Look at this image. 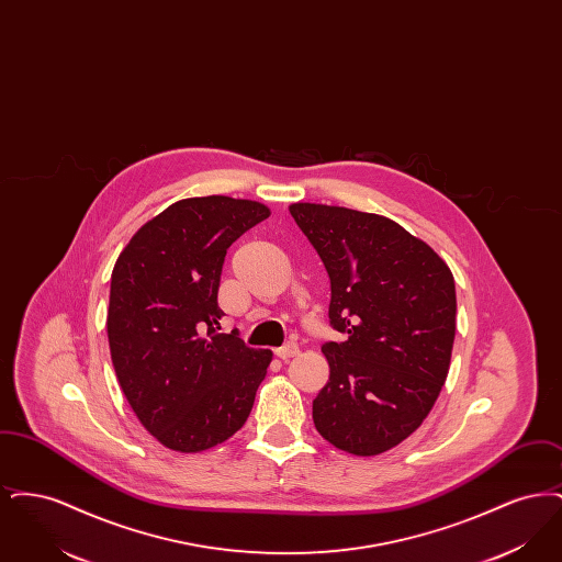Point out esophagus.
Segmentation results:
<instances>
[{"mask_svg":"<svg viewBox=\"0 0 562 562\" xmlns=\"http://www.w3.org/2000/svg\"><path fill=\"white\" fill-rule=\"evenodd\" d=\"M296 353H299L296 344H286V346L276 349V356H278L280 360H291V358H294Z\"/></svg>","mask_w":562,"mask_h":562,"instance_id":"34e87169","label":"esophagus"}]
</instances>
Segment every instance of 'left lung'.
<instances>
[{"mask_svg": "<svg viewBox=\"0 0 562 562\" xmlns=\"http://www.w3.org/2000/svg\"><path fill=\"white\" fill-rule=\"evenodd\" d=\"M291 214L330 280L328 383L312 406L333 447L385 453L424 424L451 364L453 273L387 216L296 202Z\"/></svg>", "mask_w": 562, "mask_h": 562, "instance_id": "obj_1", "label": "left lung"}]
</instances>
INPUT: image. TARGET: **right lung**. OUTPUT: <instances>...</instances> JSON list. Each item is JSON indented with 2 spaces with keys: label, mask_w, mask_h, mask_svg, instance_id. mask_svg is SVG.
Returning <instances> with one entry per match:
<instances>
[{
  "label": "right lung",
  "mask_w": 562,
  "mask_h": 562,
  "mask_svg": "<svg viewBox=\"0 0 562 562\" xmlns=\"http://www.w3.org/2000/svg\"><path fill=\"white\" fill-rule=\"evenodd\" d=\"M269 209L227 195L188 198L147 221L111 273V362L134 415L166 449L200 453L246 424L271 351L216 333L227 248Z\"/></svg>",
  "instance_id": "right-lung-1"
}]
</instances>
